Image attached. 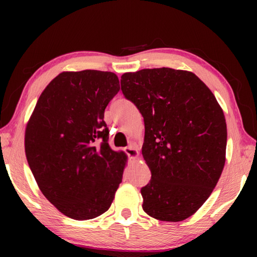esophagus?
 I'll return each mask as SVG.
<instances>
[{"label": "esophagus", "instance_id": "esophagus-1", "mask_svg": "<svg viewBox=\"0 0 257 257\" xmlns=\"http://www.w3.org/2000/svg\"><path fill=\"white\" fill-rule=\"evenodd\" d=\"M124 151H125V153H127V154L129 155L130 159H133V160L138 159L139 153H138V151H137L136 147H135L134 145H130V146H128V147H125Z\"/></svg>", "mask_w": 257, "mask_h": 257}]
</instances>
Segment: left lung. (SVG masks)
<instances>
[{
  "instance_id": "obj_1",
  "label": "left lung",
  "mask_w": 257,
  "mask_h": 257,
  "mask_svg": "<svg viewBox=\"0 0 257 257\" xmlns=\"http://www.w3.org/2000/svg\"><path fill=\"white\" fill-rule=\"evenodd\" d=\"M121 89L145 123L142 154L152 178L143 210L179 222L196 213L222 173L227 123L211 89L187 70L143 69L121 76Z\"/></svg>"
}]
</instances>
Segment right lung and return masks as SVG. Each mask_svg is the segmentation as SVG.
<instances>
[{
  "label": "right lung",
  "instance_id": "add662e5",
  "mask_svg": "<svg viewBox=\"0 0 257 257\" xmlns=\"http://www.w3.org/2000/svg\"><path fill=\"white\" fill-rule=\"evenodd\" d=\"M119 89L113 72L63 71L43 90L27 122L26 158L38 188L71 219L105 213L122 181L128 158L108 145L104 121Z\"/></svg>",
  "mask_w": 257,
  "mask_h": 257
}]
</instances>
